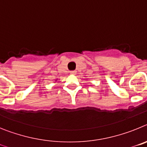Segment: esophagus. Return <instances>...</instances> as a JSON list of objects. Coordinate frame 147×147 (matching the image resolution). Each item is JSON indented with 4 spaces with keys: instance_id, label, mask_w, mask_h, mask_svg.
I'll use <instances>...</instances> for the list:
<instances>
[{
    "instance_id": "esophagus-1",
    "label": "esophagus",
    "mask_w": 147,
    "mask_h": 147,
    "mask_svg": "<svg viewBox=\"0 0 147 147\" xmlns=\"http://www.w3.org/2000/svg\"><path fill=\"white\" fill-rule=\"evenodd\" d=\"M71 74H72V75H75L76 74V71H71Z\"/></svg>"
}]
</instances>
